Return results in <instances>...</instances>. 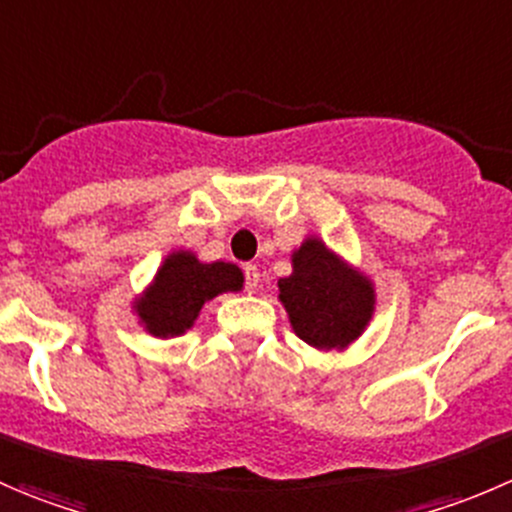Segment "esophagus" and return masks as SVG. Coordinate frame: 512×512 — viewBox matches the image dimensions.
<instances>
[{
	"instance_id": "1",
	"label": "esophagus",
	"mask_w": 512,
	"mask_h": 512,
	"mask_svg": "<svg viewBox=\"0 0 512 512\" xmlns=\"http://www.w3.org/2000/svg\"><path fill=\"white\" fill-rule=\"evenodd\" d=\"M242 275H245V289H247V292H255L257 280H260V272H257V267L255 265H245V267H242Z\"/></svg>"
}]
</instances>
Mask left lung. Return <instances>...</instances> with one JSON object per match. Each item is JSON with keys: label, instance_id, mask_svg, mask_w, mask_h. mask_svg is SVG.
Masks as SVG:
<instances>
[{"label": "left lung", "instance_id": "left-lung-1", "mask_svg": "<svg viewBox=\"0 0 512 512\" xmlns=\"http://www.w3.org/2000/svg\"><path fill=\"white\" fill-rule=\"evenodd\" d=\"M292 265V275L277 285L297 337L317 349L354 342L374 312L371 282L349 270L319 240L304 242Z\"/></svg>", "mask_w": 512, "mask_h": 512}]
</instances>
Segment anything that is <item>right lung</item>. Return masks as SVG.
<instances>
[{
    "label": "right lung",
    "mask_w": 512,
    "mask_h": 512,
    "mask_svg": "<svg viewBox=\"0 0 512 512\" xmlns=\"http://www.w3.org/2000/svg\"><path fill=\"white\" fill-rule=\"evenodd\" d=\"M240 287V267L230 262L203 265L190 252H173L158 270L153 287L138 302V314L156 337H178L193 327L205 299L218 297L220 292H237Z\"/></svg>",
    "instance_id": "right-lung-1"
}]
</instances>
